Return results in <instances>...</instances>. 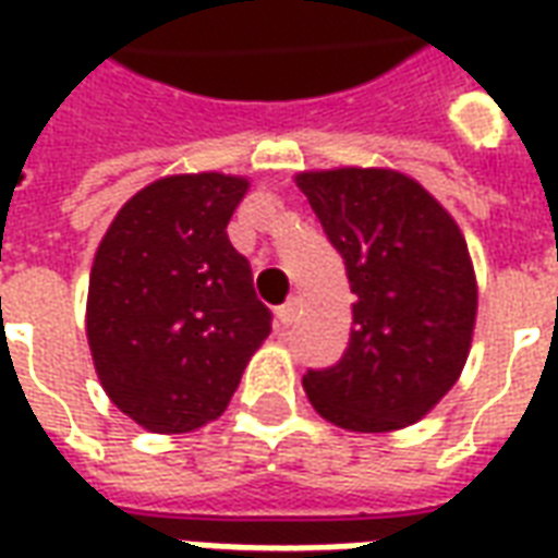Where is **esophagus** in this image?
<instances>
[{
    "instance_id": "1",
    "label": "esophagus",
    "mask_w": 558,
    "mask_h": 558,
    "mask_svg": "<svg viewBox=\"0 0 558 558\" xmlns=\"http://www.w3.org/2000/svg\"><path fill=\"white\" fill-rule=\"evenodd\" d=\"M292 319H295V302H287V304H280L278 307V323L280 328H290L292 326Z\"/></svg>"
}]
</instances>
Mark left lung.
<instances>
[{
  "label": "left lung",
  "instance_id": "left-lung-1",
  "mask_svg": "<svg viewBox=\"0 0 558 558\" xmlns=\"http://www.w3.org/2000/svg\"><path fill=\"white\" fill-rule=\"evenodd\" d=\"M295 182L355 295L350 347L338 364L311 367L304 391L343 430H400L427 415L466 364L478 307L466 242L400 172L343 167Z\"/></svg>",
  "mask_w": 558,
  "mask_h": 558
}]
</instances>
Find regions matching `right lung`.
<instances>
[{"label":"right lung","instance_id":"1","mask_svg":"<svg viewBox=\"0 0 558 558\" xmlns=\"http://www.w3.org/2000/svg\"><path fill=\"white\" fill-rule=\"evenodd\" d=\"M247 182L220 172L170 175L116 215L89 278V335L104 391L151 433L218 418L271 311L251 263L227 235Z\"/></svg>","mask_w":558,"mask_h":558}]
</instances>
